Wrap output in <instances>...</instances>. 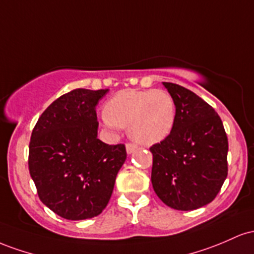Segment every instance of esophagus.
Returning <instances> with one entry per match:
<instances>
[{"mask_svg":"<svg viewBox=\"0 0 254 254\" xmlns=\"http://www.w3.org/2000/svg\"><path fill=\"white\" fill-rule=\"evenodd\" d=\"M136 145L133 144V142H127L126 144V150H127V153H132L134 152V151L136 150Z\"/></svg>","mask_w":254,"mask_h":254,"instance_id":"esophagus-1","label":"esophagus"}]
</instances>
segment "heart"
<instances>
[{
    "mask_svg": "<svg viewBox=\"0 0 254 254\" xmlns=\"http://www.w3.org/2000/svg\"><path fill=\"white\" fill-rule=\"evenodd\" d=\"M108 127H128L133 140L142 145L162 141L172 132L176 119L175 103L163 90L120 91L104 107Z\"/></svg>",
    "mask_w": 254,
    "mask_h": 254,
    "instance_id": "obj_1",
    "label": "heart"
}]
</instances>
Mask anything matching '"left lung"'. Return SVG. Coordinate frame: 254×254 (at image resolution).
<instances>
[{
	"label": "left lung",
	"instance_id": "obj_1",
	"mask_svg": "<svg viewBox=\"0 0 254 254\" xmlns=\"http://www.w3.org/2000/svg\"><path fill=\"white\" fill-rule=\"evenodd\" d=\"M176 108L170 134L150 147L151 182L158 198L181 211L211 203L228 175V138L218 114L178 84L163 82Z\"/></svg>",
	"mask_w": 254,
	"mask_h": 254
}]
</instances>
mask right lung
<instances>
[{
    "mask_svg": "<svg viewBox=\"0 0 254 254\" xmlns=\"http://www.w3.org/2000/svg\"><path fill=\"white\" fill-rule=\"evenodd\" d=\"M108 90L75 89L54 101L32 130L28 170L42 203L62 218L98 216L127 158L125 144L97 139L96 105Z\"/></svg>",
    "mask_w": 254,
    "mask_h": 254,
    "instance_id": "1",
    "label": "right lung"
}]
</instances>
